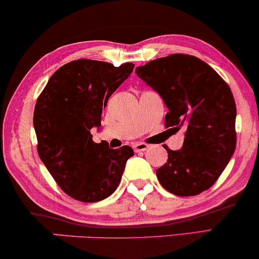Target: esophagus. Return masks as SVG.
<instances>
[{"mask_svg":"<svg viewBox=\"0 0 259 259\" xmlns=\"http://www.w3.org/2000/svg\"><path fill=\"white\" fill-rule=\"evenodd\" d=\"M133 148L136 152H143V151H146L148 148V145L145 144V143H137L133 145Z\"/></svg>","mask_w":259,"mask_h":259,"instance_id":"obj_1","label":"esophagus"}]
</instances>
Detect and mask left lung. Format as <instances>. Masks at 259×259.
<instances>
[{
  "label": "left lung",
  "instance_id": "left-lung-1",
  "mask_svg": "<svg viewBox=\"0 0 259 259\" xmlns=\"http://www.w3.org/2000/svg\"><path fill=\"white\" fill-rule=\"evenodd\" d=\"M167 106L165 126L186 130L182 150L164 145L168 159L159 183L176 196H197L217 182L236 148V102L229 84L200 59L172 54L136 69Z\"/></svg>",
  "mask_w": 259,
  "mask_h": 259
}]
</instances>
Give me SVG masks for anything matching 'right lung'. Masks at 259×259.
<instances>
[{"label": "right lung", "mask_w": 259, "mask_h": 259, "mask_svg": "<svg viewBox=\"0 0 259 259\" xmlns=\"http://www.w3.org/2000/svg\"><path fill=\"white\" fill-rule=\"evenodd\" d=\"M134 65L115 67L80 59L56 70L38 95L34 109L37 153L63 192L83 203L111 196L121 180L132 147L118 150L92 139L101 126L111 95L132 73Z\"/></svg>", "instance_id": "right-lung-1"}]
</instances>
